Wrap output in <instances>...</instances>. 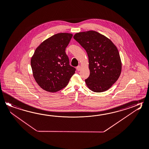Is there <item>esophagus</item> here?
<instances>
[{
  "label": "esophagus",
  "instance_id": "34e87169",
  "mask_svg": "<svg viewBox=\"0 0 149 149\" xmlns=\"http://www.w3.org/2000/svg\"><path fill=\"white\" fill-rule=\"evenodd\" d=\"M76 69H77L78 71H79V70H81V67L80 66H78L76 67Z\"/></svg>",
  "mask_w": 149,
  "mask_h": 149
}]
</instances>
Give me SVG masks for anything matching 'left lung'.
I'll return each instance as SVG.
<instances>
[{"mask_svg":"<svg viewBox=\"0 0 149 149\" xmlns=\"http://www.w3.org/2000/svg\"><path fill=\"white\" fill-rule=\"evenodd\" d=\"M74 39L88 56L90 74L85 80L86 84L95 92L108 90L118 79L122 71L117 47L110 40L94 31L77 33Z\"/></svg>","mask_w":149,"mask_h":149,"instance_id":"8db88e82","label":"left lung"}]
</instances>
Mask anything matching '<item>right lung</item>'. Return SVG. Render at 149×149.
<instances>
[{"label":"right lung","mask_w":149,"mask_h":149,"mask_svg":"<svg viewBox=\"0 0 149 149\" xmlns=\"http://www.w3.org/2000/svg\"><path fill=\"white\" fill-rule=\"evenodd\" d=\"M72 37V34H56L41 43L34 52L31 60L34 78L45 91H60L75 72L65 52Z\"/></svg>","instance_id":"right-lung-1"}]
</instances>
